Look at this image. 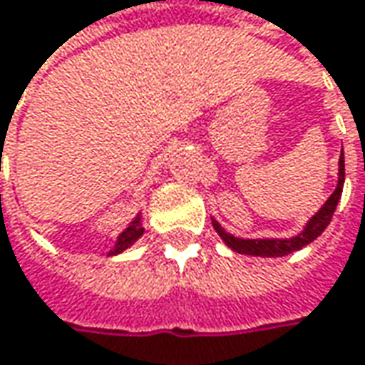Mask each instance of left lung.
<instances>
[{
    "label": "left lung",
    "mask_w": 365,
    "mask_h": 365,
    "mask_svg": "<svg viewBox=\"0 0 365 365\" xmlns=\"http://www.w3.org/2000/svg\"><path fill=\"white\" fill-rule=\"evenodd\" d=\"M344 180H345V160L344 152H341V158H339V180H337V189L333 190L329 199L325 201V205L317 211L313 217L309 219L307 227L302 230L299 235L290 237V240H242V237H235L232 233H227L217 221L213 219V227L219 233V237L225 242V244L232 247L233 252L237 254H247V256H262V258H276V256H287L290 252H297L304 245H309L313 240H317L321 233L325 232V227L329 225L331 217L335 213V207L341 199V190H344Z\"/></svg>",
    "instance_id": "8db88e82"
}]
</instances>
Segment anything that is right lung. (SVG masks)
<instances>
[{
	"label": "right lung",
	"instance_id": "right-lung-1",
	"mask_svg": "<svg viewBox=\"0 0 365 365\" xmlns=\"http://www.w3.org/2000/svg\"><path fill=\"white\" fill-rule=\"evenodd\" d=\"M142 233H144V227L140 225V217H135L132 223H130V225H128V227H125V230L120 233V237H118V244H115V247H113L109 254H111V256L121 254L123 250H128L130 245L135 244V242L140 240V235H142Z\"/></svg>",
	"mask_w": 365,
	"mask_h": 365
}]
</instances>
